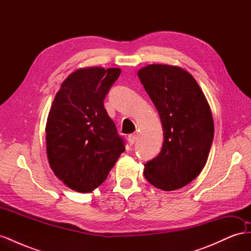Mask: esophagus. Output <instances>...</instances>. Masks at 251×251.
Returning a JSON list of instances; mask_svg holds the SVG:
<instances>
[{"mask_svg": "<svg viewBox=\"0 0 251 251\" xmlns=\"http://www.w3.org/2000/svg\"><path fill=\"white\" fill-rule=\"evenodd\" d=\"M127 140H128V143H130L131 146H133V144L135 143V140H136V135H135V134H131V135H128Z\"/></svg>", "mask_w": 251, "mask_h": 251, "instance_id": "esophagus-1", "label": "esophagus"}]
</instances>
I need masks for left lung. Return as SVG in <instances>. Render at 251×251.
<instances>
[{
	"label": "left lung",
	"instance_id": "obj_1",
	"mask_svg": "<svg viewBox=\"0 0 251 251\" xmlns=\"http://www.w3.org/2000/svg\"><path fill=\"white\" fill-rule=\"evenodd\" d=\"M137 74L160 116L164 139L159 155L144 164V177L175 191L206 164L215 131L210 107L192 74L178 66L148 65Z\"/></svg>",
	"mask_w": 251,
	"mask_h": 251
}]
</instances>
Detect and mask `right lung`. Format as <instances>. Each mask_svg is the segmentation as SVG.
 Masks as SVG:
<instances>
[{
	"label": "right lung",
	"mask_w": 251,
	"mask_h": 251,
	"mask_svg": "<svg viewBox=\"0 0 251 251\" xmlns=\"http://www.w3.org/2000/svg\"><path fill=\"white\" fill-rule=\"evenodd\" d=\"M120 72L119 68H80L64 80L52 102L46 124L48 161L55 176L75 192L100 186L126 150L103 107Z\"/></svg>",
	"instance_id": "obj_1"
}]
</instances>
